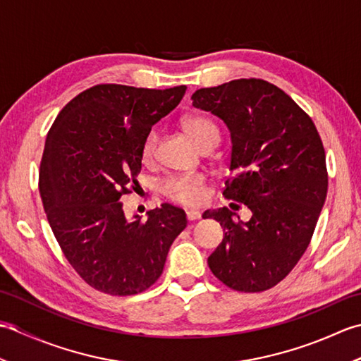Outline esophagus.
<instances>
[{
  "label": "esophagus",
  "mask_w": 361,
  "mask_h": 361,
  "mask_svg": "<svg viewBox=\"0 0 361 361\" xmlns=\"http://www.w3.org/2000/svg\"><path fill=\"white\" fill-rule=\"evenodd\" d=\"M186 217L189 221H195L202 217V212L198 209H186Z\"/></svg>",
  "instance_id": "1"
}]
</instances>
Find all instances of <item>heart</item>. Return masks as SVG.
Wrapping results in <instances>:
<instances>
[{
	"instance_id": "heart-1",
	"label": "heart",
	"mask_w": 361,
	"mask_h": 361,
	"mask_svg": "<svg viewBox=\"0 0 361 361\" xmlns=\"http://www.w3.org/2000/svg\"><path fill=\"white\" fill-rule=\"evenodd\" d=\"M183 128H185L186 135L194 141L198 147H203L208 142H219V128L214 122L206 116H189L183 121ZM158 142V132L157 130H150V132L144 136L141 142V159L149 163V161L155 155ZM204 178L200 173H189L181 176H172L167 178L161 190L166 197L171 200L183 204H197L203 200L204 197Z\"/></svg>"
}]
</instances>
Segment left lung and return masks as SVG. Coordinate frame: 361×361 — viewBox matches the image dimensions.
Instances as JSON below:
<instances>
[{"mask_svg": "<svg viewBox=\"0 0 361 361\" xmlns=\"http://www.w3.org/2000/svg\"><path fill=\"white\" fill-rule=\"evenodd\" d=\"M231 135L234 172L224 195L251 211H204L224 240L208 257L217 279L237 291H264L293 270L307 250L327 195L326 153L318 130L288 94L262 79H237L192 94ZM239 219V217H237Z\"/></svg>", "mask_w": 361, "mask_h": 361, "instance_id": "8db88e82", "label": "left lung"}]
</instances>
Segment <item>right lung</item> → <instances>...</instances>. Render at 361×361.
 <instances>
[{"instance_id":"1","label":"right lung","mask_w":361,"mask_h":361,"mask_svg":"<svg viewBox=\"0 0 361 361\" xmlns=\"http://www.w3.org/2000/svg\"><path fill=\"white\" fill-rule=\"evenodd\" d=\"M186 85H96L65 105L44 142L40 195L68 262L88 286L116 296L147 290L188 220L169 203L128 220L121 198L141 172V142Z\"/></svg>"}]
</instances>
